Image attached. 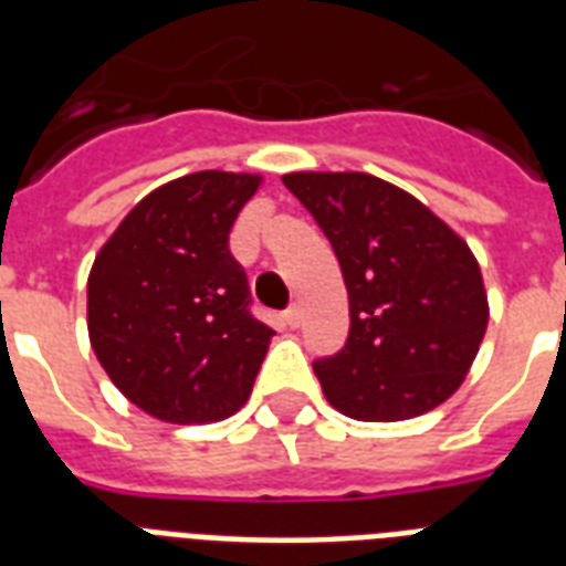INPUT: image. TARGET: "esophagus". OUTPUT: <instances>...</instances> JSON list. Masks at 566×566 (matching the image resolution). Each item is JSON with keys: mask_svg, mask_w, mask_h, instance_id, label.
<instances>
[{"mask_svg": "<svg viewBox=\"0 0 566 566\" xmlns=\"http://www.w3.org/2000/svg\"><path fill=\"white\" fill-rule=\"evenodd\" d=\"M282 317H284V323H287V326H291V328L300 326V323H302V311H300V305H291V308L284 311Z\"/></svg>", "mask_w": 566, "mask_h": 566, "instance_id": "34e87169", "label": "esophagus"}]
</instances>
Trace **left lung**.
<instances>
[{"instance_id":"left-lung-1","label":"left lung","mask_w":566,"mask_h":566,"mask_svg":"<svg viewBox=\"0 0 566 566\" xmlns=\"http://www.w3.org/2000/svg\"><path fill=\"white\" fill-rule=\"evenodd\" d=\"M282 181L328 238L349 293L344 349L314 361L328 402L370 422L438 408L464 381L488 328L470 247L420 199L367 172Z\"/></svg>"}]
</instances>
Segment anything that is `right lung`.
Here are the masks:
<instances>
[{"label": "right lung", "mask_w": 566, "mask_h": 566, "mask_svg": "<svg viewBox=\"0 0 566 566\" xmlns=\"http://www.w3.org/2000/svg\"><path fill=\"white\" fill-rule=\"evenodd\" d=\"M255 176L205 170L140 199L87 279L93 353L123 394L167 422L222 420L247 402L273 328L252 314L231 226Z\"/></svg>", "instance_id": "add662e5"}]
</instances>
